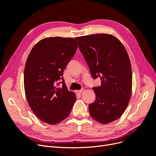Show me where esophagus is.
Returning <instances> with one entry per match:
<instances>
[{"label":"esophagus","mask_w":156,"mask_h":156,"mask_svg":"<svg viewBox=\"0 0 156 156\" xmlns=\"http://www.w3.org/2000/svg\"><path fill=\"white\" fill-rule=\"evenodd\" d=\"M84 91V88H82L81 90H77V93H78V94H81Z\"/></svg>","instance_id":"esophagus-1"}]
</instances>
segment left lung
<instances>
[{"mask_svg": "<svg viewBox=\"0 0 156 156\" xmlns=\"http://www.w3.org/2000/svg\"><path fill=\"white\" fill-rule=\"evenodd\" d=\"M76 40L92 77L101 79V85L93 88L96 98L88 105L90 115L101 124H109L122 116L130 100L129 56L121 41L111 34H91Z\"/></svg>", "mask_w": 156, "mask_h": 156, "instance_id": "8db88e82", "label": "left lung"}]
</instances>
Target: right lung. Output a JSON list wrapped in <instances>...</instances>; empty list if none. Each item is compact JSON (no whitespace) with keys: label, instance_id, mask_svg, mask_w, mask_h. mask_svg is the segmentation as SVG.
<instances>
[{"label":"right lung","instance_id":"add662e5","mask_svg":"<svg viewBox=\"0 0 156 156\" xmlns=\"http://www.w3.org/2000/svg\"><path fill=\"white\" fill-rule=\"evenodd\" d=\"M77 47V41L72 37H46L33 47L27 59V100L34 114L47 124L55 125L66 119L76 100L62 75Z\"/></svg>","mask_w":156,"mask_h":156}]
</instances>
